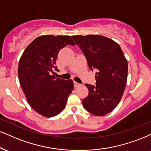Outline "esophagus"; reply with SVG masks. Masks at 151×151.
Masks as SVG:
<instances>
[{"label": "esophagus", "instance_id": "34e87169", "mask_svg": "<svg viewBox=\"0 0 151 151\" xmlns=\"http://www.w3.org/2000/svg\"><path fill=\"white\" fill-rule=\"evenodd\" d=\"M73 84H74V87H79L80 85H81V84H80V83H76V82H74Z\"/></svg>", "mask_w": 151, "mask_h": 151}]
</instances>
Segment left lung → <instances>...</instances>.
<instances>
[{
	"instance_id": "left-lung-1",
	"label": "left lung",
	"mask_w": 151,
	"mask_h": 151,
	"mask_svg": "<svg viewBox=\"0 0 151 151\" xmlns=\"http://www.w3.org/2000/svg\"><path fill=\"white\" fill-rule=\"evenodd\" d=\"M90 70L96 69V85L85 84L89 90L83 105L91 114L104 116L120 102L127 83L128 66L120 45L99 35L73 36Z\"/></svg>"
}]
</instances>
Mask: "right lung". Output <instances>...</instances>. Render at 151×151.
Listing matches in <instances>:
<instances>
[{"label": "right lung", "instance_id": "right-lung-1", "mask_svg": "<svg viewBox=\"0 0 151 151\" xmlns=\"http://www.w3.org/2000/svg\"><path fill=\"white\" fill-rule=\"evenodd\" d=\"M68 45H75L69 36H42L26 48L20 58L18 76L22 90L31 107L45 117L58 115L66 107L73 90L72 80L56 78V59Z\"/></svg>", "mask_w": 151, "mask_h": 151}]
</instances>
